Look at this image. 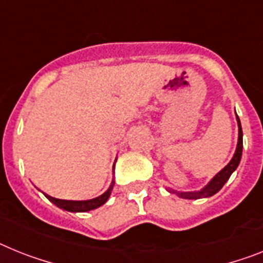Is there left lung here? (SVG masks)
<instances>
[{"mask_svg": "<svg viewBox=\"0 0 263 263\" xmlns=\"http://www.w3.org/2000/svg\"><path fill=\"white\" fill-rule=\"evenodd\" d=\"M238 120V127H239V136H238V144L237 149H235V154H234L233 159L230 160V163L224 167L220 173H218L217 175L214 176V179L211 180L209 184L200 191H195V193H178V195L182 196V198H187V199H200V198H207V196H211L214 194H217L222 187L224 186V183L229 180L231 174L237 170L238 164L240 162V158H242V147H243V142H242V127H240L239 118L237 116Z\"/></svg>", "mask_w": 263, "mask_h": 263, "instance_id": "1", "label": "left lung"}]
</instances>
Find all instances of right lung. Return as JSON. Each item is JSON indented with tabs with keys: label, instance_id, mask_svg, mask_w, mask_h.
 I'll return each instance as SVG.
<instances>
[{
	"label": "right lung",
	"instance_id": "add662e5",
	"mask_svg": "<svg viewBox=\"0 0 263 263\" xmlns=\"http://www.w3.org/2000/svg\"><path fill=\"white\" fill-rule=\"evenodd\" d=\"M114 184L115 183H112V186L109 187L108 191H105L103 195L98 196V198H95V199H90V200H64V199H56V198H53V196H49V195H45V196L50 200V202L54 203L57 207L64 209V210L70 211V213H85V211L93 210V209L100 207L101 204H104V203L108 200V198H109V195H111Z\"/></svg>",
	"mask_w": 263,
	"mask_h": 263
}]
</instances>
